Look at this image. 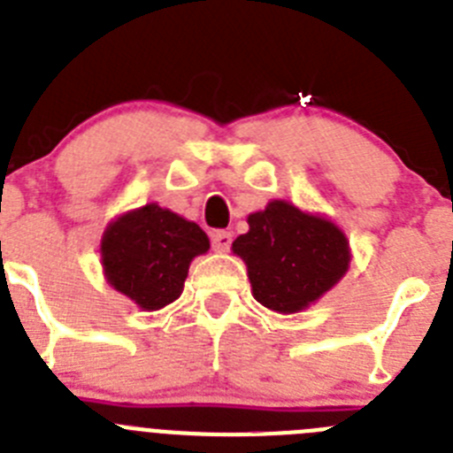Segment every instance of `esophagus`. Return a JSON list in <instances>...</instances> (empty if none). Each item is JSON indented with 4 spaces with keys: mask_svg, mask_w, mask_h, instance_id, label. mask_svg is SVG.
I'll use <instances>...</instances> for the list:
<instances>
[{
    "mask_svg": "<svg viewBox=\"0 0 453 453\" xmlns=\"http://www.w3.org/2000/svg\"><path fill=\"white\" fill-rule=\"evenodd\" d=\"M211 240H213V250L222 254V251H229L231 240L234 238H231L229 231H213V234H211Z\"/></svg>",
    "mask_w": 453,
    "mask_h": 453,
    "instance_id": "1",
    "label": "esophagus"
}]
</instances>
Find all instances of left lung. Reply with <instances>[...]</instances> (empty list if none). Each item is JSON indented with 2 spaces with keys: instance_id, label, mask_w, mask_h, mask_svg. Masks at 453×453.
Listing matches in <instances>:
<instances>
[{
  "instance_id": "8db88e82",
  "label": "left lung",
  "mask_w": 453,
  "mask_h": 453,
  "mask_svg": "<svg viewBox=\"0 0 453 453\" xmlns=\"http://www.w3.org/2000/svg\"><path fill=\"white\" fill-rule=\"evenodd\" d=\"M250 231L234 240L247 265L256 302L276 313H299L345 276L347 235L331 219L274 199L247 218Z\"/></svg>"
}]
</instances>
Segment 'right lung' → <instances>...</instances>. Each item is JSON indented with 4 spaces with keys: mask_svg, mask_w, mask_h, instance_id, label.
<instances>
[{
    "mask_svg": "<svg viewBox=\"0 0 453 453\" xmlns=\"http://www.w3.org/2000/svg\"><path fill=\"white\" fill-rule=\"evenodd\" d=\"M208 247V235L197 224L158 203H145L104 231V274L142 311H158L181 295L192 258Z\"/></svg>",
    "mask_w": 453,
    "mask_h": 453,
    "instance_id": "obj_1",
    "label": "right lung"
}]
</instances>
